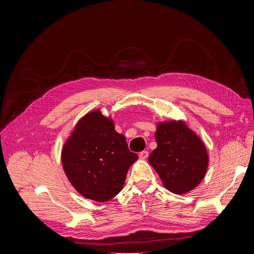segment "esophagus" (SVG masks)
<instances>
[{
    "mask_svg": "<svg viewBox=\"0 0 254 254\" xmlns=\"http://www.w3.org/2000/svg\"><path fill=\"white\" fill-rule=\"evenodd\" d=\"M147 157H148V151L143 150V151H141V152L139 153V158H140L141 160H145V159H147Z\"/></svg>",
    "mask_w": 254,
    "mask_h": 254,
    "instance_id": "34e87169",
    "label": "esophagus"
}]
</instances>
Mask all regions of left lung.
Segmentation results:
<instances>
[{"mask_svg": "<svg viewBox=\"0 0 254 254\" xmlns=\"http://www.w3.org/2000/svg\"><path fill=\"white\" fill-rule=\"evenodd\" d=\"M157 148L148 158L163 186L175 194L194 190L204 178L209 155L202 140L182 120L160 122Z\"/></svg>", "mask_w": 254, "mask_h": 254, "instance_id": "1", "label": "left lung"}]
</instances>
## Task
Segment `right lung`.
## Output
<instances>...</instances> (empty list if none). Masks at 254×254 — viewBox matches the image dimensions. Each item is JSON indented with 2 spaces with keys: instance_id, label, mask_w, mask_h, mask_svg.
<instances>
[{
  "instance_id": "obj_1",
  "label": "right lung",
  "mask_w": 254,
  "mask_h": 254,
  "mask_svg": "<svg viewBox=\"0 0 254 254\" xmlns=\"http://www.w3.org/2000/svg\"><path fill=\"white\" fill-rule=\"evenodd\" d=\"M137 160L110 115L94 109L78 120L61 150V163L72 187L87 199L106 202L117 196Z\"/></svg>"
}]
</instances>
